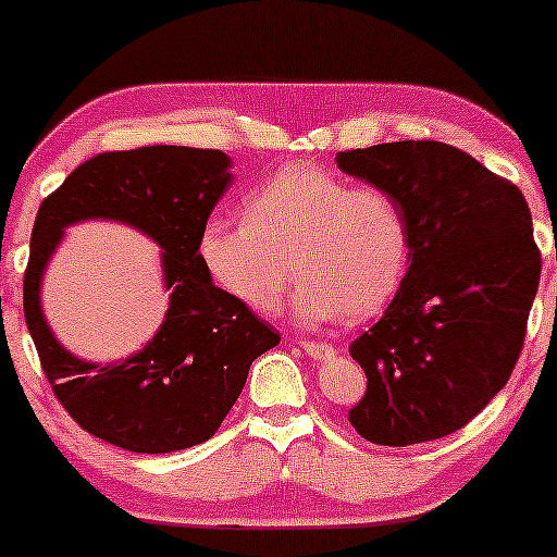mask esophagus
Returning <instances> with one entry per match:
<instances>
[{"label": "esophagus", "mask_w": 557, "mask_h": 557, "mask_svg": "<svg viewBox=\"0 0 557 557\" xmlns=\"http://www.w3.org/2000/svg\"><path fill=\"white\" fill-rule=\"evenodd\" d=\"M301 349L319 362H330V360H334V355H337V349H334L332 345H326V342H301Z\"/></svg>", "instance_id": "1"}]
</instances>
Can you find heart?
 <instances>
[{
  "instance_id": "obj_1",
  "label": "heart",
  "mask_w": 557,
  "mask_h": 557,
  "mask_svg": "<svg viewBox=\"0 0 557 557\" xmlns=\"http://www.w3.org/2000/svg\"><path fill=\"white\" fill-rule=\"evenodd\" d=\"M243 218H210L197 250L212 281L258 314L278 307L292 271L288 307L304 326L375 317L406 276V212L380 187L288 164L248 195Z\"/></svg>"
}]
</instances>
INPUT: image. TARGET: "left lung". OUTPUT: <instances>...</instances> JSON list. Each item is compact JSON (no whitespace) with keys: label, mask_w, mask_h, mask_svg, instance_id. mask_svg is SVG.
<instances>
[{"label":"left lung","mask_w":557,"mask_h":557,"mask_svg":"<svg viewBox=\"0 0 557 557\" xmlns=\"http://www.w3.org/2000/svg\"><path fill=\"white\" fill-rule=\"evenodd\" d=\"M337 164L391 193L410 231L398 294L349 345L368 375L349 423L380 446L448 436L505 387L520 357L543 265L528 202L441 141L339 151Z\"/></svg>","instance_id":"1"}]
</instances>
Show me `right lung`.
I'll return each mask as SVG.
<instances>
[{
	"label": "right lung",
	"instance_id": "obj_1",
	"mask_svg": "<svg viewBox=\"0 0 557 557\" xmlns=\"http://www.w3.org/2000/svg\"><path fill=\"white\" fill-rule=\"evenodd\" d=\"M218 149L141 147L88 159L37 210L25 271V319L52 391L96 438L136 454H170L208 441L238 400L256 357L281 337L233 301L200 261L202 225L231 185ZM113 219L163 248L171 307L139 354L106 366L59 345L41 314V276L67 224Z\"/></svg>",
	"mask_w": 557,
	"mask_h": 557
}]
</instances>
